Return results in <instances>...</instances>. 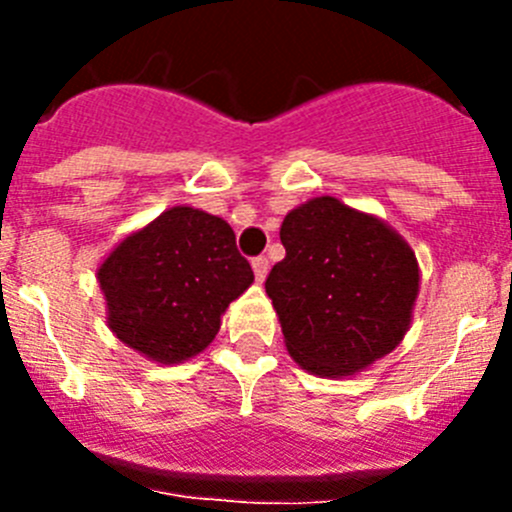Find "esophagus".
Returning <instances> with one entry per match:
<instances>
[{
    "label": "esophagus",
    "mask_w": 512,
    "mask_h": 512,
    "mask_svg": "<svg viewBox=\"0 0 512 512\" xmlns=\"http://www.w3.org/2000/svg\"><path fill=\"white\" fill-rule=\"evenodd\" d=\"M253 266V274H256V282H264L266 274H269V259H264V256H256V259L251 261Z\"/></svg>",
    "instance_id": "obj_1"
}]
</instances>
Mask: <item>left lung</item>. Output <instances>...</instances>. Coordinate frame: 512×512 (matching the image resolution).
Returning a JSON list of instances; mask_svg holds the SVG:
<instances>
[{
    "instance_id": "8db88e82",
    "label": "left lung",
    "mask_w": 512,
    "mask_h": 512,
    "mask_svg": "<svg viewBox=\"0 0 512 512\" xmlns=\"http://www.w3.org/2000/svg\"><path fill=\"white\" fill-rule=\"evenodd\" d=\"M279 238L287 256L271 269L266 295L305 372L351 377L400 346L420 266L390 223L323 194L289 210Z\"/></svg>"
}]
</instances>
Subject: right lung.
<instances>
[{
    "label": "right lung",
    "mask_w": 512,
    "mask_h": 512,
    "mask_svg": "<svg viewBox=\"0 0 512 512\" xmlns=\"http://www.w3.org/2000/svg\"><path fill=\"white\" fill-rule=\"evenodd\" d=\"M97 282L112 333L135 354L171 366L215 341L253 271L223 217L176 205L125 235L97 266Z\"/></svg>",
    "instance_id": "right-lung-1"
}]
</instances>
